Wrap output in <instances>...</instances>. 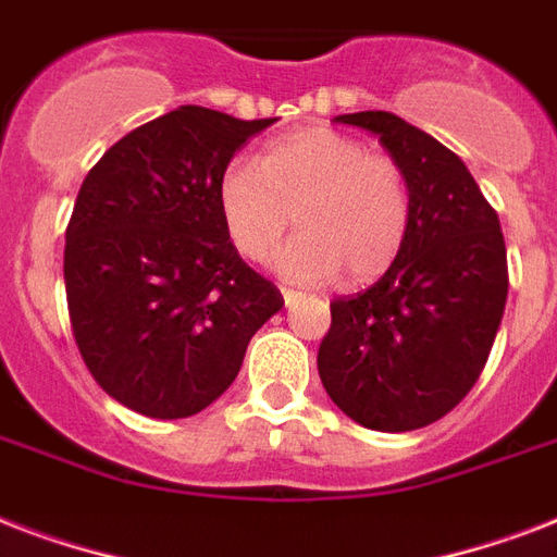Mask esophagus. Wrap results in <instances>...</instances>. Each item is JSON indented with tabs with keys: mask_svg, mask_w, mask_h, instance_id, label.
Segmentation results:
<instances>
[{
	"mask_svg": "<svg viewBox=\"0 0 557 557\" xmlns=\"http://www.w3.org/2000/svg\"><path fill=\"white\" fill-rule=\"evenodd\" d=\"M283 300H286V306H292L297 300V292L295 288H283Z\"/></svg>",
	"mask_w": 557,
	"mask_h": 557,
	"instance_id": "obj_1",
	"label": "esophagus"
}]
</instances>
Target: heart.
Instances as JSON below:
<instances>
[{
  "label": "heart",
  "mask_w": 557,
  "mask_h": 557,
  "mask_svg": "<svg viewBox=\"0 0 557 557\" xmlns=\"http://www.w3.org/2000/svg\"><path fill=\"white\" fill-rule=\"evenodd\" d=\"M216 208L239 257L262 262L297 231L271 265L286 280L367 286L398 260L410 231V185L398 161L358 138L306 126L265 144L257 164L234 159L216 182Z\"/></svg>",
  "instance_id": "heart-1"
}]
</instances>
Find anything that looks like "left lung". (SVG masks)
<instances>
[{
	"instance_id": "8db88e82",
	"label": "left lung",
	"mask_w": 557,
	"mask_h": 557,
	"mask_svg": "<svg viewBox=\"0 0 557 557\" xmlns=\"http://www.w3.org/2000/svg\"><path fill=\"white\" fill-rule=\"evenodd\" d=\"M335 121L379 135L405 170L413 213L384 277L330 304L318 372L358 424L416 431L450 413L488 361L509 295L500 219L459 156L393 112Z\"/></svg>"
}]
</instances>
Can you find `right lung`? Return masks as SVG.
<instances>
[{
    "label": "right lung",
    "instance_id": "right-lung-1",
    "mask_svg": "<svg viewBox=\"0 0 557 557\" xmlns=\"http://www.w3.org/2000/svg\"><path fill=\"white\" fill-rule=\"evenodd\" d=\"M274 117L178 107L112 144L65 227L74 341L135 413L185 419L216 401L283 295L227 239L216 182Z\"/></svg>",
    "mask_w": 557,
    "mask_h": 557
}]
</instances>
